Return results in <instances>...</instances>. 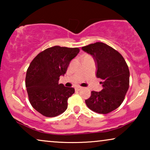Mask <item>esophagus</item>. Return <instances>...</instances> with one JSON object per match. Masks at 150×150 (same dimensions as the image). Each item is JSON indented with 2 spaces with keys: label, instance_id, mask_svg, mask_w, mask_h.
<instances>
[{
  "label": "esophagus",
  "instance_id": "34e87169",
  "mask_svg": "<svg viewBox=\"0 0 150 150\" xmlns=\"http://www.w3.org/2000/svg\"><path fill=\"white\" fill-rule=\"evenodd\" d=\"M82 89H83V87H79L76 88V91H81V90H82Z\"/></svg>",
  "mask_w": 150,
  "mask_h": 150
}]
</instances>
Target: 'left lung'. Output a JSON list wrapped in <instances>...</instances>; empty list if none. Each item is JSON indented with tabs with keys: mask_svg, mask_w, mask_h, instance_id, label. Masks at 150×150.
Instances as JSON below:
<instances>
[{
	"mask_svg": "<svg viewBox=\"0 0 150 150\" xmlns=\"http://www.w3.org/2000/svg\"><path fill=\"white\" fill-rule=\"evenodd\" d=\"M95 61L96 76L101 79L100 91H91L85 100L88 108L100 114L115 110L124 101L129 87L130 71L124 57L117 51L102 42L82 47Z\"/></svg>",
	"mask_w": 150,
	"mask_h": 150,
	"instance_id": "1",
	"label": "left lung"
}]
</instances>
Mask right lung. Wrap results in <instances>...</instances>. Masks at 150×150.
<instances>
[{
  "instance_id": "obj_1",
  "label": "right lung",
  "mask_w": 150,
  "mask_h": 150,
  "mask_svg": "<svg viewBox=\"0 0 150 150\" xmlns=\"http://www.w3.org/2000/svg\"><path fill=\"white\" fill-rule=\"evenodd\" d=\"M79 52L78 48L55 46L40 52L26 71V87L30 103L43 115L52 117L67 108V100L74 93L73 87L59 84L70 61Z\"/></svg>"
}]
</instances>
